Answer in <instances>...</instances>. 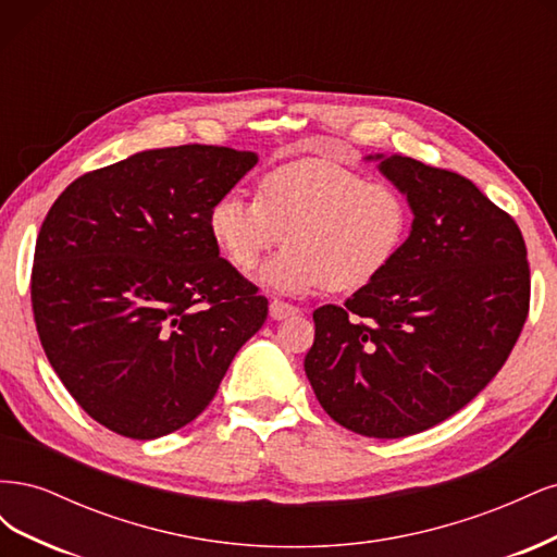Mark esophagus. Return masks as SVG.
<instances>
[{
  "instance_id": "1",
  "label": "esophagus",
  "mask_w": 557,
  "mask_h": 557,
  "mask_svg": "<svg viewBox=\"0 0 557 557\" xmlns=\"http://www.w3.org/2000/svg\"><path fill=\"white\" fill-rule=\"evenodd\" d=\"M297 313H299L297 307L285 305V301H281V299L269 301V315H272L274 320H283V318H290V315H297Z\"/></svg>"
}]
</instances>
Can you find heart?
Here are the masks:
<instances>
[{"label": "heart", "mask_w": 557, "mask_h": 557, "mask_svg": "<svg viewBox=\"0 0 557 557\" xmlns=\"http://www.w3.org/2000/svg\"><path fill=\"white\" fill-rule=\"evenodd\" d=\"M209 234L225 260L250 272L281 239L258 281L276 293L360 290L395 262L409 234V205L395 185L325 160L269 172L258 199L239 190L209 209Z\"/></svg>", "instance_id": "heart-1"}]
</instances>
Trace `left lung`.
<instances>
[{
    "instance_id": "obj_1",
    "label": "left lung",
    "mask_w": 557,
    "mask_h": 557,
    "mask_svg": "<svg viewBox=\"0 0 557 557\" xmlns=\"http://www.w3.org/2000/svg\"><path fill=\"white\" fill-rule=\"evenodd\" d=\"M364 160L407 197L411 230L379 278L313 311L305 372L336 423L399 440L460 411L507 362L530 267L513 218L469 178L397 153Z\"/></svg>"
}]
</instances>
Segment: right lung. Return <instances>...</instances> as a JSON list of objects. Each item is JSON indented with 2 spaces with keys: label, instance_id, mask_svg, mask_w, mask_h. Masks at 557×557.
<instances>
[{
  "label": "right lung",
  "instance_id": "right-lung-1",
  "mask_svg": "<svg viewBox=\"0 0 557 557\" xmlns=\"http://www.w3.org/2000/svg\"><path fill=\"white\" fill-rule=\"evenodd\" d=\"M258 153L150 148L76 178L41 225L32 309L46 358L104 428L158 440L209 407L267 299L221 258L209 209Z\"/></svg>",
  "mask_w": 557,
  "mask_h": 557
}]
</instances>
